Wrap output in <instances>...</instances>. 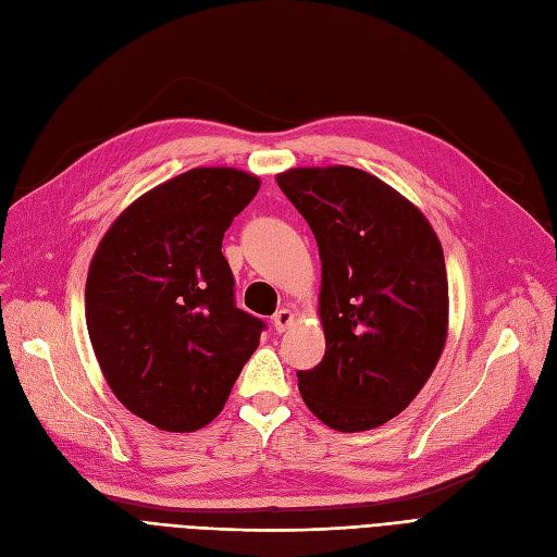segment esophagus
<instances>
[{
    "label": "esophagus",
    "instance_id": "1",
    "mask_svg": "<svg viewBox=\"0 0 557 557\" xmlns=\"http://www.w3.org/2000/svg\"><path fill=\"white\" fill-rule=\"evenodd\" d=\"M293 322H295V311H290V309H281L272 315V324H274V330L278 334L285 332V330H290Z\"/></svg>",
    "mask_w": 557,
    "mask_h": 557
}]
</instances>
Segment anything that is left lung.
Wrapping results in <instances>:
<instances>
[{
  "label": "left lung",
  "mask_w": 557,
  "mask_h": 557,
  "mask_svg": "<svg viewBox=\"0 0 557 557\" xmlns=\"http://www.w3.org/2000/svg\"><path fill=\"white\" fill-rule=\"evenodd\" d=\"M276 184L309 223L322 262L324 357L297 373L301 398L341 433L387 424L445 350L443 244L419 207L367 170L290 168Z\"/></svg>",
  "instance_id": "8db88e82"
}]
</instances>
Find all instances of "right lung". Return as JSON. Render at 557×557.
I'll list each match as a JSON object with an SVG mask.
<instances>
[{
	"mask_svg": "<svg viewBox=\"0 0 557 557\" xmlns=\"http://www.w3.org/2000/svg\"><path fill=\"white\" fill-rule=\"evenodd\" d=\"M260 180L194 168L154 186L96 246L85 318L96 361L122 406L170 433L219 417L264 330L239 311L221 253L225 230Z\"/></svg>",
	"mask_w": 557,
	"mask_h": 557,
	"instance_id": "1",
	"label": "right lung"
}]
</instances>
